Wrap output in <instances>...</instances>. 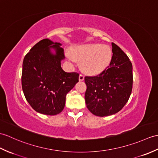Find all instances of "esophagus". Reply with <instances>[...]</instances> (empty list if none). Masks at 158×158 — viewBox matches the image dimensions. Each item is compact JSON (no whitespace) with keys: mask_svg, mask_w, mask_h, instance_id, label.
<instances>
[{"mask_svg":"<svg viewBox=\"0 0 158 158\" xmlns=\"http://www.w3.org/2000/svg\"><path fill=\"white\" fill-rule=\"evenodd\" d=\"M79 81H83L84 80V75L82 74H80L79 77Z\"/></svg>","mask_w":158,"mask_h":158,"instance_id":"1","label":"esophagus"}]
</instances>
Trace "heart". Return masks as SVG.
Returning a JSON list of instances; mask_svg holds the SVG:
<instances>
[{"mask_svg": "<svg viewBox=\"0 0 158 158\" xmlns=\"http://www.w3.org/2000/svg\"><path fill=\"white\" fill-rule=\"evenodd\" d=\"M68 53L69 60L82 61L84 71L89 74H98L108 67L112 59L111 49L107 46L99 44H88L78 46Z\"/></svg>", "mask_w": 158, "mask_h": 158, "instance_id": "1", "label": "heart"}]
</instances>
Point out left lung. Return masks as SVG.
<instances>
[{"instance_id":"1","label":"left lung","mask_w":158,"mask_h":158,"mask_svg":"<svg viewBox=\"0 0 158 158\" xmlns=\"http://www.w3.org/2000/svg\"><path fill=\"white\" fill-rule=\"evenodd\" d=\"M108 69L96 76H86L85 100L88 110L98 116L116 114L129 100L133 88V66L129 57L114 43Z\"/></svg>"}]
</instances>
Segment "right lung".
Listing matches in <instances>:
<instances>
[{
  "mask_svg": "<svg viewBox=\"0 0 158 158\" xmlns=\"http://www.w3.org/2000/svg\"><path fill=\"white\" fill-rule=\"evenodd\" d=\"M60 44L42 40L33 46L23 61L21 85L31 108L39 113L56 115L63 110L66 95L79 81V73H67L61 68L64 58ZM53 47L56 54L50 52Z\"/></svg>",
  "mask_w": 158,
  "mask_h": 158,
  "instance_id": "add662e5",
  "label": "right lung"
}]
</instances>
